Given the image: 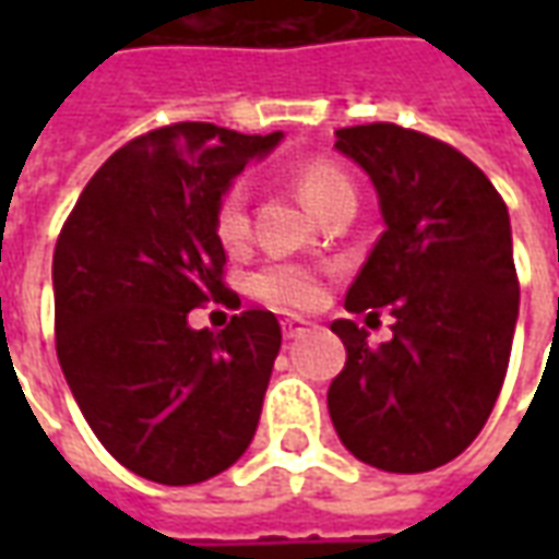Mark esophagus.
Returning a JSON list of instances; mask_svg holds the SVG:
<instances>
[{
    "instance_id": "1",
    "label": "esophagus",
    "mask_w": 559,
    "mask_h": 559,
    "mask_svg": "<svg viewBox=\"0 0 559 559\" xmlns=\"http://www.w3.org/2000/svg\"><path fill=\"white\" fill-rule=\"evenodd\" d=\"M281 329H284V338L293 341V338H302L305 332H308V323H305V320H299V317H293V320H284V323H281Z\"/></svg>"
}]
</instances>
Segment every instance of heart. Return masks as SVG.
<instances>
[{
  "instance_id": "1",
  "label": "heart",
  "mask_w": 559,
  "mask_h": 559,
  "mask_svg": "<svg viewBox=\"0 0 559 559\" xmlns=\"http://www.w3.org/2000/svg\"><path fill=\"white\" fill-rule=\"evenodd\" d=\"M296 185L302 191L305 203L314 209L317 215H323L329 206H335L338 200L353 194L350 179L329 160H308L296 170ZM215 233L227 248L245 242L248 236V200H245L242 185H233L227 194L221 197L218 212H215ZM257 293L266 302L278 308H311L323 296V284L317 278V272L299 266V263H269L254 281Z\"/></svg>"
}]
</instances>
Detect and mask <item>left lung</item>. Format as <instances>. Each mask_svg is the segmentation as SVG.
I'll list each match as a JSON object with an SVG mask.
<instances>
[{"label":"left lung","mask_w":559,"mask_h":559,"mask_svg":"<svg viewBox=\"0 0 559 559\" xmlns=\"http://www.w3.org/2000/svg\"><path fill=\"white\" fill-rule=\"evenodd\" d=\"M335 148L368 173L386 227L344 308L392 305L395 326L392 341L371 347L353 320L332 323L347 362L329 386V416L371 467H443L476 440L509 368L518 323L509 212L473 160L419 131L338 128Z\"/></svg>","instance_id":"left-lung-1"}]
</instances>
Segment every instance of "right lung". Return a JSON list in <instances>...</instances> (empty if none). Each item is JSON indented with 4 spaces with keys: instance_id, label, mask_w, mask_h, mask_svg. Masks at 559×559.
I'll list each match as a JSON object with an SVG mask.
<instances>
[{
    "instance_id": "add662e5",
    "label": "right lung",
    "mask_w": 559,
    "mask_h": 559,
    "mask_svg": "<svg viewBox=\"0 0 559 559\" xmlns=\"http://www.w3.org/2000/svg\"><path fill=\"white\" fill-rule=\"evenodd\" d=\"M284 134L179 122L104 160L53 254L56 353L104 449L148 481L197 485L254 440L281 326L242 311L221 332L191 329L227 305L215 212L233 179Z\"/></svg>"
}]
</instances>
